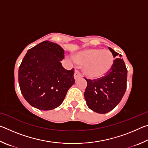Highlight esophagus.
<instances>
[{
	"label": "esophagus",
	"instance_id": "1",
	"mask_svg": "<svg viewBox=\"0 0 148 148\" xmlns=\"http://www.w3.org/2000/svg\"><path fill=\"white\" fill-rule=\"evenodd\" d=\"M80 77H82V74L79 73V72L77 71V70H75V72H74V79L77 80V79L80 78Z\"/></svg>",
	"mask_w": 148,
	"mask_h": 148
}]
</instances>
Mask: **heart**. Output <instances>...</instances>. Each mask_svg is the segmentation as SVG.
<instances>
[{
  "instance_id": "b5f03b06",
  "label": "heart",
  "mask_w": 148,
  "mask_h": 148,
  "mask_svg": "<svg viewBox=\"0 0 148 148\" xmlns=\"http://www.w3.org/2000/svg\"><path fill=\"white\" fill-rule=\"evenodd\" d=\"M74 60L77 64L84 65L83 71L87 77L97 79L111 69L114 57L109 50L91 48L77 52Z\"/></svg>"
}]
</instances>
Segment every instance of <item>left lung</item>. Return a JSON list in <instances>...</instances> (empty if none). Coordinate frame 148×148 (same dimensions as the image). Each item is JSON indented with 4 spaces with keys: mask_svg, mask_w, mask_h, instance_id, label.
<instances>
[{
    "mask_svg": "<svg viewBox=\"0 0 148 148\" xmlns=\"http://www.w3.org/2000/svg\"><path fill=\"white\" fill-rule=\"evenodd\" d=\"M108 48L114 58L118 56L113 49ZM85 79L87 86L84 97L87 106L97 113L106 114L113 110L123 97L127 89V70L123 60L116 58L104 76L93 80Z\"/></svg>",
    "mask_w": 148,
    "mask_h": 148,
    "instance_id": "8db88e82",
    "label": "left lung"
}]
</instances>
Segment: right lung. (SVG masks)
I'll list each match as a JSON object with an SVG mask.
<instances>
[{
	"label": "right lung",
	"mask_w": 148,
	"mask_h": 148,
	"mask_svg": "<svg viewBox=\"0 0 148 148\" xmlns=\"http://www.w3.org/2000/svg\"><path fill=\"white\" fill-rule=\"evenodd\" d=\"M64 50L44 41L28 50L19 68V85L25 99L40 110L56 108L74 84V69H64Z\"/></svg>",
	"instance_id": "right-lung-1"
}]
</instances>
